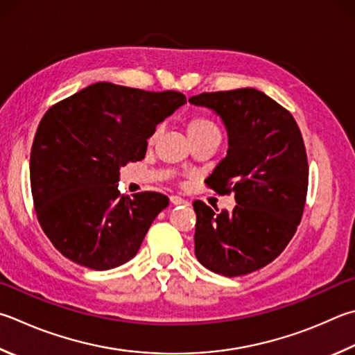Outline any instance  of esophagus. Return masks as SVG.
<instances>
[{
	"instance_id": "obj_1",
	"label": "esophagus",
	"mask_w": 355,
	"mask_h": 355,
	"mask_svg": "<svg viewBox=\"0 0 355 355\" xmlns=\"http://www.w3.org/2000/svg\"><path fill=\"white\" fill-rule=\"evenodd\" d=\"M171 203H172V205H186L188 202H186L184 198L178 197V196H172V197H171Z\"/></svg>"
}]
</instances>
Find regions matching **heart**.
<instances>
[{
	"instance_id": "heart-1",
	"label": "heart",
	"mask_w": 355,
	"mask_h": 355,
	"mask_svg": "<svg viewBox=\"0 0 355 355\" xmlns=\"http://www.w3.org/2000/svg\"><path fill=\"white\" fill-rule=\"evenodd\" d=\"M188 133L191 139H196L200 137H206V135H220V130L216 125V122L206 118V116H194L189 122H188ZM155 135H152L153 139Z\"/></svg>"
}]
</instances>
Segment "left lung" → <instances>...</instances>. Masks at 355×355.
Masks as SVG:
<instances>
[{
  "instance_id": "left-lung-1",
  "label": "left lung",
  "mask_w": 355,
  "mask_h": 355,
  "mask_svg": "<svg viewBox=\"0 0 355 355\" xmlns=\"http://www.w3.org/2000/svg\"><path fill=\"white\" fill-rule=\"evenodd\" d=\"M191 104L220 116L228 152L205 180L236 198L216 212L196 200V256L211 272L242 276L275 261L304 211L309 166L300 127L284 107L254 88L202 93Z\"/></svg>"
}]
</instances>
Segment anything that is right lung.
I'll use <instances>...</instances> for the list:
<instances>
[{
  "label": "right lung",
  "mask_w": 355,
  "mask_h": 355,
  "mask_svg": "<svg viewBox=\"0 0 355 355\" xmlns=\"http://www.w3.org/2000/svg\"><path fill=\"white\" fill-rule=\"evenodd\" d=\"M184 104L178 92L98 82L44 113L31 150L32 198L44 234L69 261L102 272L138 253L169 198L121 196L119 169L143 159L157 125Z\"/></svg>",
  "instance_id": "obj_1"
}]
</instances>
